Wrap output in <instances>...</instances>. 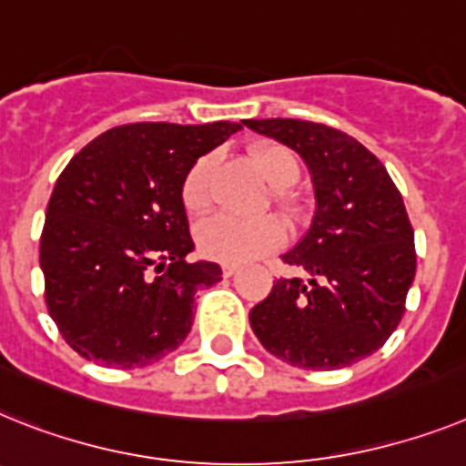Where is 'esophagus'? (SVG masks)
<instances>
[{
    "label": "esophagus",
    "instance_id": "1",
    "mask_svg": "<svg viewBox=\"0 0 466 466\" xmlns=\"http://www.w3.org/2000/svg\"><path fill=\"white\" fill-rule=\"evenodd\" d=\"M221 273H224V278H230L233 273H238V266L236 264H224V266H221Z\"/></svg>",
    "mask_w": 466,
    "mask_h": 466
}]
</instances>
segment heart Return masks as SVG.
<instances>
[{"label": "heart", "mask_w": 466, "mask_h": 466, "mask_svg": "<svg viewBox=\"0 0 466 466\" xmlns=\"http://www.w3.org/2000/svg\"><path fill=\"white\" fill-rule=\"evenodd\" d=\"M254 165L276 188H289L299 178L297 155L280 143H266L252 153ZM214 155H202L193 162L181 184V202L188 214H202L212 205ZM288 228L280 218H238L228 214L207 218L198 228V248L207 259L224 264H245L261 254L280 248Z\"/></svg>", "instance_id": "heart-1"}]
</instances>
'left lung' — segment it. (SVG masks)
Masks as SVG:
<instances>
[{
	"mask_svg": "<svg viewBox=\"0 0 466 466\" xmlns=\"http://www.w3.org/2000/svg\"><path fill=\"white\" fill-rule=\"evenodd\" d=\"M285 143L311 172L316 212L282 261L309 273L280 278L249 311L261 347L304 370H337L375 353L399 328L415 278V233L403 198L363 143L306 119H242Z\"/></svg>",
	"mask_w": 466,
	"mask_h": 466,
	"instance_id": "1",
	"label": "left lung"
}]
</instances>
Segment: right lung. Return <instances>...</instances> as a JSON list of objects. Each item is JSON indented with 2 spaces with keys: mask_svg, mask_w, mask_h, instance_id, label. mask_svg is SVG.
<instances>
[{
  "mask_svg": "<svg viewBox=\"0 0 466 466\" xmlns=\"http://www.w3.org/2000/svg\"><path fill=\"white\" fill-rule=\"evenodd\" d=\"M238 122H137L108 129L75 155L46 205L39 266L56 328L86 360L143 368L193 325L198 288L221 280L193 252L181 184Z\"/></svg>",
  "mask_w": 466,
  "mask_h": 466,
  "instance_id": "right-lung-1",
  "label": "right lung"
}]
</instances>
